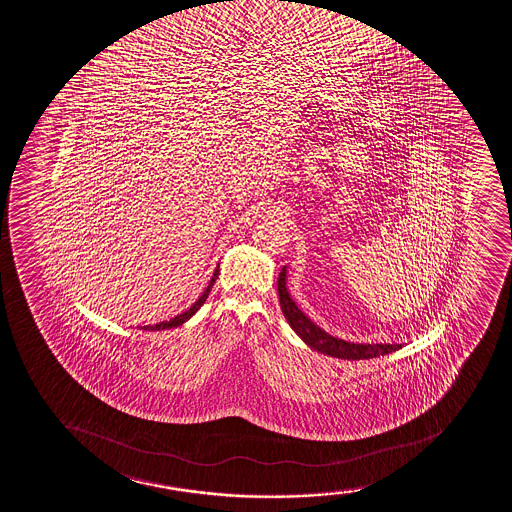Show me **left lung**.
<instances>
[{"instance_id": "8db88e82", "label": "left lung", "mask_w": 512, "mask_h": 512, "mask_svg": "<svg viewBox=\"0 0 512 512\" xmlns=\"http://www.w3.org/2000/svg\"><path fill=\"white\" fill-rule=\"evenodd\" d=\"M278 297H280L283 316L287 318L288 324L302 340L306 341L309 347L318 352L326 353L336 359L364 360L396 352L398 348H401V345H389V343L388 345L386 343L384 345L382 343H377V345L362 343L360 345V343H350V341H343L328 335L324 329L319 328L312 323L311 319L304 316V312L300 311L299 307L295 306L294 300L290 299L287 287H285V270H282L278 277Z\"/></svg>"}]
</instances>
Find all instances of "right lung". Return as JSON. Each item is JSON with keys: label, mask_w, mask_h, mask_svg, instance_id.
Listing matches in <instances>:
<instances>
[{"label": "right lung", "mask_w": 512, "mask_h": 512, "mask_svg": "<svg viewBox=\"0 0 512 512\" xmlns=\"http://www.w3.org/2000/svg\"><path fill=\"white\" fill-rule=\"evenodd\" d=\"M218 277V266L217 270H215V273H213L212 280H210V283H208V287H206L205 292H203V295H201L200 299L196 300L194 302L193 306L189 307L188 311L183 312V314H179V316H176V318H172L171 321H162V323L155 324V326H143V329H150V331H157V329H167V328H174V326H179V324H183L184 321H188L191 316H193L194 312L198 311L200 309L201 304L205 302L206 297H208V294H210V290H212L213 283H215V280H217Z\"/></svg>", "instance_id": "1"}]
</instances>
